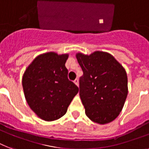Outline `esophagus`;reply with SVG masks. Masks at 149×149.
Segmentation results:
<instances>
[{"instance_id": "esophagus-1", "label": "esophagus", "mask_w": 149, "mask_h": 149, "mask_svg": "<svg viewBox=\"0 0 149 149\" xmlns=\"http://www.w3.org/2000/svg\"><path fill=\"white\" fill-rule=\"evenodd\" d=\"M74 83L75 84H76V85L77 86H79V79H75L74 80Z\"/></svg>"}]
</instances>
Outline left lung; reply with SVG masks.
Here are the masks:
<instances>
[{"label":"left lung","mask_w":149,"mask_h":149,"mask_svg":"<svg viewBox=\"0 0 149 149\" xmlns=\"http://www.w3.org/2000/svg\"><path fill=\"white\" fill-rule=\"evenodd\" d=\"M83 75L79 79V96L87 117L100 125L115 120L128 95L125 68L107 52L76 54Z\"/></svg>","instance_id":"1"}]
</instances>
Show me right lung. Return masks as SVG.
<instances>
[{"instance_id":"1","label":"right lung","mask_w":149,"mask_h":149,"mask_svg":"<svg viewBox=\"0 0 149 149\" xmlns=\"http://www.w3.org/2000/svg\"><path fill=\"white\" fill-rule=\"evenodd\" d=\"M69 54H40L26 67L22 78L24 96L37 116L47 122L66 114L79 88L68 79L65 66Z\"/></svg>"}]
</instances>
